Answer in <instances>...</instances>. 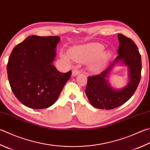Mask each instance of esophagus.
Here are the masks:
<instances>
[{
    "label": "esophagus",
    "mask_w": 150,
    "mask_h": 150,
    "mask_svg": "<svg viewBox=\"0 0 150 150\" xmlns=\"http://www.w3.org/2000/svg\"><path fill=\"white\" fill-rule=\"evenodd\" d=\"M79 73H80L79 71L77 70V69H74V70H73V71H72V75L73 76H76V75L79 74Z\"/></svg>",
    "instance_id": "34e87169"
}]
</instances>
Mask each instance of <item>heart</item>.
Returning a JSON list of instances; mask_svg holds the SVG:
<instances>
[{"mask_svg":"<svg viewBox=\"0 0 150 150\" xmlns=\"http://www.w3.org/2000/svg\"><path fill=\"white\" fill-rule=\"evenodd\" d=\"M104 46L98 42L88 43L70 48L68 54L62 52V59L67 64L70 63V58L79 63L89 62L88 67L92 71H98L104 67L111 56L109 52L103 51Z\"/></svg>","mask_w":150,"mask_h":150,"instance_id":"obj_1","label":"heart"}]
</instances>
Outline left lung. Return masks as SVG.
<instances>
[{
    "label": "left lung",
    "mask_w": 150,
    "mask_h": 150,
    "mask_svg": "<svg viewBox=\"0 0 150 150\" xmlns=\"http://www.w3.org/2000/svg\"><path fill=\"white\" fill-rule=\"evenodd\" d=\"M118 56L99 75L90 76L85 93L91 104L102 110H111L128 101L134 94L140 83L142 61L138 47L132 40L118 34ZM117 64L125 65L129 69V82L120 89L113 88L108 83L110 72Z\"/></svg>",
    "instance_id": "obj_1"
}]
</instances>
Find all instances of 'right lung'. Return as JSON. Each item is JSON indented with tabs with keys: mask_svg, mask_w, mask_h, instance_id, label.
<instances>
[{
	"mask_svg": "<svg viewBox=\"0 0 150 150\" xmlns=\"http://www.w3.org/2000/svg\"><path fill=\"white\" fill-rule=\"evenodd\" d=\"M59 37L30 36L13 48L7 65L11 88L18 100L32 109L50 107L58 100L71 71L53 65Z\"/></svg>",
	"mask_w": 150,
	"mask_h": 150,
	"instance_id": "right-lung-1",
	"label": "right lung"
}]
</instances>
